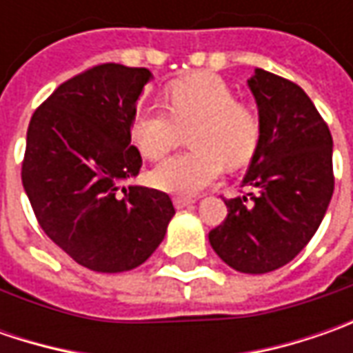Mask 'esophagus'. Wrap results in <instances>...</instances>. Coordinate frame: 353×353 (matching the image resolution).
I'll return each mask as SVG.
<instances>
[{
    "label": "esophagus",
    "instance_id": "34e87169",
    "mask_svg": "<svg viewBox=\"0 0 353 353\" xmlns=\"http://www.w3.org/2000/svg\"><path fill=\"white\" fill-rule=\"evenodd\" d=\"M192 204H194V200H192V198H186V196L174 198V208H179V210L188 208V206H192Z\"/></svg>",
    "mask_w": 353,
    "mask_h": 353
}]
</instances>
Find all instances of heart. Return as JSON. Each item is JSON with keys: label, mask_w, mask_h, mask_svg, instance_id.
<instances>
[{"label": "heart", "mask_w": 353, "mask_h": 353, "mask_svg": "<svg viewBox=\"0 0 353 353\" xmlns=\"http://www.w3.org/2000/svg\"><path fill=\"white\" fill-rule=\"evenodd\" d=\"M169 108H143L131 121V139L145 159L157 161L174 149L183 131L194 147L161 163L151 183L172 194H196L218 181L224 163L245 165L259 141V121L220 76L202 72L172 82L165 90Z\"/></svg>", "instance_id": "heart-1"}]
</instances>
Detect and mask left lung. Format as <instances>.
I'll list each match as a JSON object with an SVG mask.
<instances>
[{
	"label": "left lung",
	"instance_id": "8db88e82",
	"mask_svg": "<svg viewBox=\"0 0 353 353\" xmlns=\"http://www.w3.org/2000/svg\"><path fill=\"white\" fill-rule=\"evenodd\" d=\"M259 112V141L243 186L225 200L228 218L212 250L239 273L261 275L292 261L316 234L334 192L332 135L305 90L255 68L248 80Z\"/></svg>",
	"mask_w": 353,
	"mask_h": 353
}]
</instances>
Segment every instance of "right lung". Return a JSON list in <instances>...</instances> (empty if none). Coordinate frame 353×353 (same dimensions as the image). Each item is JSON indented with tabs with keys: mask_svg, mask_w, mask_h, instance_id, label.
<instances>
[{
	"mask_svg": "<svg viewBox=\"0 0 353 353\" xmlns=\"http://www.w3.org/2000/svg\"><path fill=\"white\" fill-rule=\"evenodd\" d=\"M151 78L147 68L94 66L54 90L27 129L21 181L34 216L62 251L98 273L145 263L174 216L169 194L121 188L141 169L131 121Z\"/></svg>",
	"mask_w": 353,
	"mask_h": 353,
	"instance_id": "add662e5",
	"label": "right lung"
}]
</instances>
